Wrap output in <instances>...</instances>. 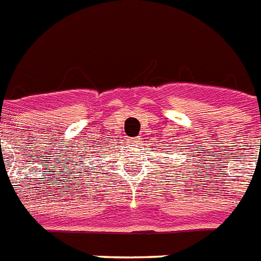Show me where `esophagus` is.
<instances>
[{"mask_svg": "<svg viewBox=\"0 0 261 261\" xmlns=\"http://www.w3.org/2000/svg\"><path fill=\"white\" fill-rule=\"evenodd\" d=\"M131 144H135V146H139V144H142V138L137 137V138H133V139L130 140Z\"/></svg>", "mask_w": 261, "mask_h": 261, "instance_id": "esophagus-1", "label": "esophagus"}]
</instances>
